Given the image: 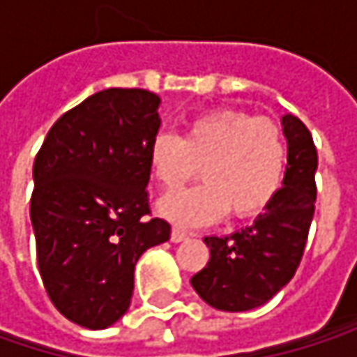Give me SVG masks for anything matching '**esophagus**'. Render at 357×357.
Returning a JSON list of instances; mask_svg holds the SVG:
<instances>
[{"instance_id":"1","label":"esophagus","mask_w":357,"mask_h":357,"mask_svg":"<svg viewBox=\"0 0 357 357\" xmlns=\"http://www.w3.org/2000/svg\"><path fill=\"white\" fill-rule=\"evenodd\" d=\"M188 238H190V234H188L185 229H179V227H174V229H172V242L179 244V242H183V240H188Z\"/></svg>"}]
</instances>
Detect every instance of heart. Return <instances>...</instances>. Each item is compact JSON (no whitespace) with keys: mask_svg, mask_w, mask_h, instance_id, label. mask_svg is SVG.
Listing matches in <instances>:
<instances>
[{"mask_svg":"<svg viewBox=\"0 0 357 357\" xmlns=\"http://www.w3.org/2000/svg\"><path fill=\"white\" fill-rule=\"evenodd\" d=\"M155 181L176 192L198 176L204 183L172 194L159 213L181 225L260 215L279 194L287 169V142L281 128L266 117L238 109H215L194 117L183 138L159 134L149 153Z\"/></svg>","mask_w":357,"mask_h":357,"instance_id":"heart-1","label":"heart"}]
</instances>
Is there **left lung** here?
Here are the masks:
<instances>
[{"instance_id":"left-lung-1","label":"left lung","mask_w":357,"mask_h":357,"mask_svg":"<svg viewBox=\"0 0 357 357\" xmlns=\"http://www.w3.org/2000/svg\"><path fill=\"white\" fill-rule=\"evenodd\" d=\"M287 138L283 188L254 223L225 238H204L211 260L190 283L213 308L246 312L281 291L306 248L314 217L319 155L310 130L291 113L281 117Z\"/></svg>"}]
</instances>
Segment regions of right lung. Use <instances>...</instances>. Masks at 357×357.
I'll return each instance as SVG.
<instances>
[{
    "label": "right lung",
    "instance_id": "obj_1",
    "mask_svg": "<svg viewBox=\"0 0 357 357\" xmlns=\"http://www.w3.org/2000/svg\"><path fill=\"white\" fill-rule=\"evenodd\" d=\"M159 103L144 89L95 93L53 123L36 153L38 273L53 306L84 328H107L128 312L138 258L172 234L149 217Z\"/></svg>",
    "mask_w": 357,
    "mask_h": 357
}]
</instances>
